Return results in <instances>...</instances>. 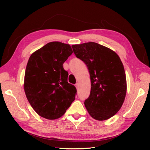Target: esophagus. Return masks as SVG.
Wrapping results in <instances>:
<instances>
[{
  "label": "esophagus",
  "mask_w": 150,
  "mask_h": 150,
  "mask_svg": "<svg viewBox=\"0 0 150 150\" xmlns=\"http://www.w3.org/2000/svg\"><path fill=\"white\" fill-rule=\"evenodd\" d=\"M75 87H76V88H78L79 87V83H76Z\"/></svg>",
  "instance_id": "1"
}]
</instances>
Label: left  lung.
I'll return each instance as SVG.
<instances>
[{"label": "left lung", "mask_w": 150, "mask_h": 150, "mask_svg": "<svg viewBox=\"0 0 150 150\" xmlns=\"http://www.w3.org/2000/svg\"><path fill=\"white\" fill-rule=\"evenodd\" d=\"M75 56L87 65L90 74L91 93L85 100L88 112L97 120L115 115L126 93L125 71L118 55L95 42L73 45Z\"/></svg>", "instance_id": "left-lung-1"}]
</instances>
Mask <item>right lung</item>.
Returning <instances> with one entry per match:
<instances>
[{
	"label": "right lung",
	"mask_w": 150,
	"mask_h": 150,
	"mask_svg": "<svg viewBox=\"0 0 150 150\" xmlns=\"http://www.w3.org/2000/svg\"><path fill=\"white\" fill-rule=\"evenodd\" d=\"M69 44L50 42L31 55L24 76V91L38 115L54 120L64 115L74 101L77 89L67 82L63 64L72 54Z\"/></svg>",
	"instance_id": "right-lung-1"
}]
</instances>
